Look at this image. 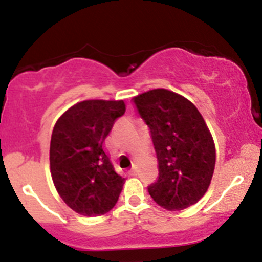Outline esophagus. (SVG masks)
Masks as SVG:
<instances>
[{
    "instance_id": "1",
    "label": "esophagus",
    "mask_w": 262,
    "mask_h": 262,
    "mask_svg": "<svg viewBox=\"0 0 262 262\" xmlns=\"http://www.w3.org/2000/svg\"><path fill=\"white\" fill-rule=\"evenodd\" d=\"M130 173H132V175H137V167H136V166H134V167H132Z\"/></svg>"
}]
</instances>
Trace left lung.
<instances>
[{
	"label": "left lung",
	"mask_w": 262,
	"mask_h": 262,
	"mask_svg": "<svg viewBox=\"0 0 262 262\" xmlns=\"http://www.w3.org/2000/svg\"><path fill=\"white\" fill-rule=\"evenodd\" d=\"M149 129L158 161V178L148 192L160 207L182 210L207 192L215 166V147L192 102L165 89L133 97Z\"/></svg>",
	"instance_id": "8db88e82"
}]
</instances>
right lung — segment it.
I'll list each match as a JSON object with an SVG mask.
<instances>
[{"label": "right lung", "mask_w": 262, "mask_h": 262, "mask_svg": "<svg viewBox=\"0 0 262 262\" xmlns=\"http://www.w3.org/2000/svg\"><path fill=\"white\" fill-rule=\"evenodd\" d=\"M124 113L123 100H87L70 107L55 123L50 172L58 194L76 213L102 215L118 202L125 179L115 171L104 142Z\"/></svg>", "instance_id": "obj_1"}]
</instances>
